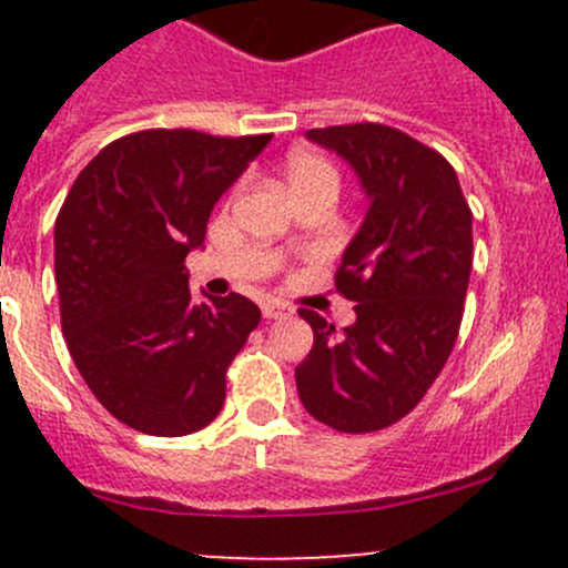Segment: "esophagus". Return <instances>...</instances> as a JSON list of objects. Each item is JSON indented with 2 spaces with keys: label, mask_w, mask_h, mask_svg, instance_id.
Segmentation results:
<instances>
[{
  "label": "esophagus",
  "mask_w": 568,
  "mask_h": 568,
  "mask_svg": "<svg viewBox=\"0 0 568 568\" xmlns=\"http://www.w3.org/2000/svg\"><path fill=\"white\" fill-rule=\"evenodd\" d=\"M263 318H288L294 316V307L285 305V302H277V300H266L263 302Z\"/></svg>",
  "instance_id": "34e87169"
}]
</instances>
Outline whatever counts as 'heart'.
Here are the masks:
<instances>
[{
	"label": "heart",
	"mask_w": 568,
	"mask_h": 568,
	"mask_svg": "<svg viewBox=\"0 0 568 568\" xmlns=\"http://www.w3.org/2000/svg\"><path fill=\"white\" fill-rule=\"evenodd\" d=\"M285 178H288V186L294 189L296 197H305L313 192H335L341 186V173H337L335 164L318 151H291L285 159Z\"/></svg>",
	"instance_id": "1"
}]
</instances>
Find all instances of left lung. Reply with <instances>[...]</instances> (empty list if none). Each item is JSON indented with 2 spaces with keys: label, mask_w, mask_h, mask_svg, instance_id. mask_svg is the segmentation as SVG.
<instances>
[{
  "label": "left lung",
  "mask_w": 568,
  "mask_h": 568,
  "mask_svg": "<svg viewBox=\"0 0 568 568\" xmlns=\"http://www.w3.org/2000/svg\"><path fill=\"white\" fill-rule=\"evenodd\" d=\"M307 136L357 170L371 209L335 272L357 321L335 332L302 307L313 348L296 365V390L335 432H379L420 404L454 352L473 272V211L448 159L393 125H329Z\"/></svg>",
  "instance_id": "1"
}]
</instances>
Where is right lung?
<instances>
[{
	"mask_svg": "<svg viewBox=\"0 0 568 568\" xmlns=\"http://www.w3.org/2000/svg\"><path fill=\"white\" fill-rule=\"evenodd\" d=\"M272 134L145 129L109 142L54 222V280L68 352L120 423L153 437L200 432L225 374L261 324L242 294L194 305L186 255L211 209Z\"/></svg>",
	"mask_w": 568,
	"mask_h": 568,
	"instance_id": "right-lung-1",
	"label": "right lung"
}]
</instances>
